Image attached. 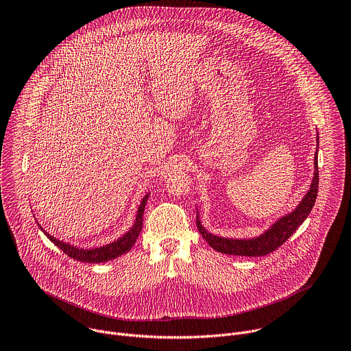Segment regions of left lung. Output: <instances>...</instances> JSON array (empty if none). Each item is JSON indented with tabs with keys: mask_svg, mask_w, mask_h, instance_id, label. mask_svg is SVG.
<instances>
[{
	"mask_svg": "<svg viewBox=\"0 0 351 351\" xmlns=\"http://www.w3.org/2000/svg\"><path fill=\"white\" fill-rule=\"evenodd\" d=\"M317 143L319 144V137L317 136ZM314 178L310 184V190L306 193L300 204L289 214L280 217L274 222L264 233L252 239H228L208 232L197 213V228L198 232L206 239V241L219 253L230 256H244V257H261L267 256L278 247H280L294 232L302 225L308 214L311 213L315 198L318 194V148L314 157Z\"/></svg>",
	"mask_w": 351,
	"mask_h": 351,
	"instance_id": "obj_1",
	"label": "left lung"
}]
</instances>
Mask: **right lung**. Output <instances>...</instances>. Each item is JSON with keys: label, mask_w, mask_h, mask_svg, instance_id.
<instances>
[{"label": "right lung", "mask_w": 351, "mask_h": 351, "mask_svg": "<svg viewBox=\"0 0 351 351\" xmlns=\"http://www.w3.org/2000/svg\"><path fill=\"white\" fill-rule=\"evenodd\" d=\"M149 194V193H148ZM148 194H145L141 199V203L137 208V214H136V219L133 226L125 233L122 234L119 239L104 244V245H99V247H91V248H82V247H76L72 245L69 243H64L62 240L51 236L49 233H47L43 226H40V229L44 232V234L51 240L58 248H61L62 252L73 258L77 260L80 263H88V264H98V263H107L110 260H115L118 257H121L122 254L128 253L129 250L132 248V245L136 243L141 228H143V213H144V207L147 204V199H148Z\"/></svg>", "instance_id": "1"}]
</instances>
